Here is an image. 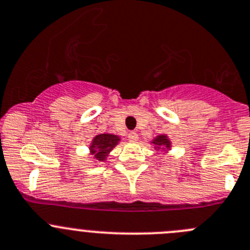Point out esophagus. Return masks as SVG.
Listing matches in <instances>:
<instances>
[{
  "label": "esophagus",
  "mask_w": 250,
  "mask_h": 250,
  "mask_svg": "<svg viewBox=\"0 0 250 250\" xmlns=\"http://www.w3.org/2000/svg\"><path fill=\"white\" fill-rule=\"evenodd\" d=\"M128 139H129V142H133V143H136V142H138V139H139L138 133L130 132L129 134H128Z\"/></svg>",
  "instance_id": "34e87169"
}]
</instances>
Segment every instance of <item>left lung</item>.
<instances>
[{
  "label": "left lung",
  "instance_id": "1",
  "mask_svg": "<svg viewBox=\"0 0 250 250\" xmlns=\"http://www.w3.org/2000/svg\"><path fill=\"white\" fill-rule=\"evenodd\" d=\"M150 143L153 144L157 151L171 150V141H170L169 137H167V134H159V136L155 137Z\"/></svg>",
  "mask_w": 250,
  "mask_h": 250
}]
</instances>
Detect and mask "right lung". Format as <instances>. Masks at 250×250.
Returning <instances> with one entry per match:
<instances>
[{
    "label": "right lung",
    "mask_w": 250,
    "mask_h": 250,
    "mask_svg": "<svg viewBox=\"0 0 250 250\" xmlns=\"http://www.w3.org/2000/svg\"><path fill=\"white\" fill-rule=\"evenodd\" d=\"M121 137L112 133H101L92 138L90 146H88V154L90 159L93 162H106L107 157L109 155L113 148L120 144Z\"/></svg>",
    "instance_id": "add662e5"
}]
</instances>
